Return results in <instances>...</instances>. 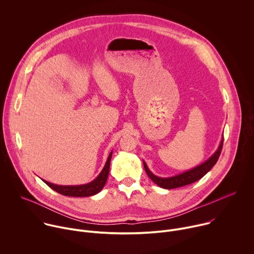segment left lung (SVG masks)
Returning a JSON list of instances; mask_svg holds the SVG:
<instances>
[{
    "label": "left lung",
    "instance_id": "obj_1",
    "mask_svg": "<svg viewBox=\"0 0 254 254\" xmlns=\"http://www.w3.org/2000/svg\"><path fill=\"white\" fill-rule=\"evenodd\" d=\"M222 147H223V140L221 141L218 150H217L216 153L205 163H203L202 165H200L190 171H187L183 174H180L175 177L160 178L151 173V171L149 170V168L147 167V165L144 162H143V167H144V170H146V173L150 177V179L158 186H160L164 189H175V188H179V187H183V186L192 184V183L196 182V181L200 180L213 168V166L217 163V161H218V159L220 157Z\"/></svg>",
    "mask_w": 254,
    "mask_h": 254
}]
</instances>
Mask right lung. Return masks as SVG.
<instances>
[{
  "mask_svg": "<svg viewBox=\"0 0 254 254\" xmlns=\"http://www.w3.org/2000/svg\"><path fill=\"white\" fill-rule=\"evenodd\" d=\"M113 153L110 154L108 156V159L106 161V164L104 168L102 169L101 173L98 175V177L92 181L91 183L86 184V185H81V186H59V185H54L49 182H44L54 191L57 193L64 195V196H70V197H88L97 194L98 192L101 191V189L104 187L106 180L108 177V173H110V166H111V159H112Z\"/></svg>",
  "mask_w": 254,
  "mask_h": 254,
  "instance_id": "right-lung-1",
  "label": "right lung"
}]
</instances>
